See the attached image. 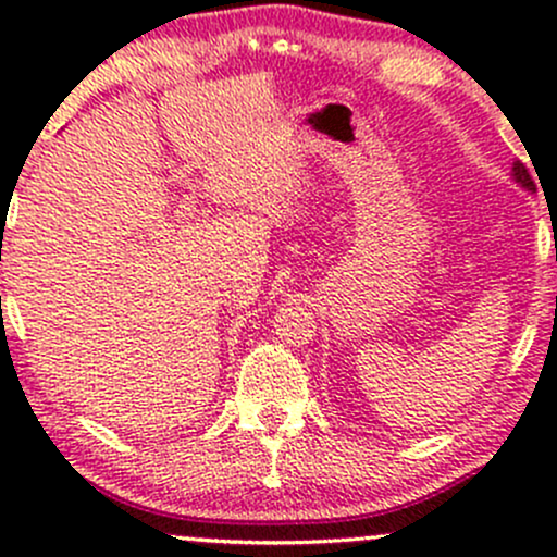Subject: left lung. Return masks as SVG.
<instances>
[{
  "instance_id": "8db88e82",
  "label": "left lung",
  "mask_w": 557,
  "mask_h": 557,
  "mask_svg": "<svg viewBox=\"0 0 557 557\" xmlns=\"http://www.w3.org/2000/svg\"><path fill=\"white\" fill-rule=\"evenodd\" d=\"M513 181L519 183V185H523V188H527V190H534L532 175H529V170L523 168L521 162H513Z\"/></svg>"
}]
</instances>
